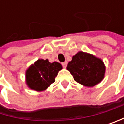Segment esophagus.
Returning a JSON list of instances; mask_svg holds the SVG:
<instances>
[{
    "label": "esophagus",
    "mask_w": 124,
    "mask_h": 124,
    "mask_svg": "<svg viewBox=\"0 0 124 124\" xmlns=\"http://www.w3.org/2000/svg\"><path fill=\"white\" fill-rule=\"evenodd\" d=\"M62 65L63 68H66V66H67V62H62Z\"/></svg>",
    "instance_id": "obj_1"
}]
</instances>
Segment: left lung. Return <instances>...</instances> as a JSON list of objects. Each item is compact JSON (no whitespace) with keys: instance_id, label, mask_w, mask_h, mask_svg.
I'll return each mask as SVG.
<instances>
[{"instance_id":"left-lung-1","label":"left lung","mask_w":124,"mask_h":124,"mask_svg":"<svg viewBox=\"0 0 124 124\" xmlns=\"http://www.w3.org/2000/svg\"><path fill=\"white\" fill-rule=\"evenodd\" d=\"M67 70L77 83L85 87H94L103 79L106 66L101 59L79 51L68 63Z\"/></svg>"}]
</instances>
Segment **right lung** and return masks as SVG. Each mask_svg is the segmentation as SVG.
Wrapping results in <instances>:
<instances>
[{
    "label": "right lung",
    "mask_w": 124,
    "mask_h": 124,
    "mask_svg": "<svg viewBox=\"0 0 124 124\" xmlns=\"http://www.w3.org/2000/svg\"><path fill=\"white\" fill-rule=\"evenodd\" d=\"M62 69V66L57 62L51 63L48 59H39L26 70V84L34 91H45L55 82V77Z\"/></svg>",
    "instance_id": "add662e5"
}]
</instances>
